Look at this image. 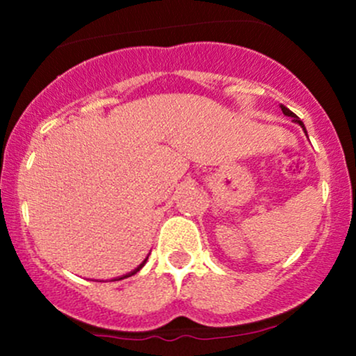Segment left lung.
Instances as JSON below:
<instances>
[{
    "label": "left lung",
    "instance_id": "obj_1",
    "mask_svg": "<svg viewBox=\"0 0 356 356\" xmlns=\"http://www.w3.org/2000/svg\"><path fill=\"white\" fill-rule=\"evenodd\" d=\"M281 110H283V113H284V115L291 117V118H293V122H296V124H300L301 127H303V130H305V132H306V129H305L303 122H301V120H300V118H298V117L295 115V113H293V112H291V110H289V108H286V107H284V105H281Z\"/></svg>",
    "mask_w": 356,
    "mask_h": 356
}]
</instances>
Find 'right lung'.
<instances>
[{
  "mask_svg": "<svg viewBox=\"0 0 356 356\" xmlns=\"http://www.w3.org/2000/svg\"><path fill=\"white\" fill-rule=\"evenodd\" d=\"M145 263H147V259H144V263H142V264H140V266H137L136 269H134V271L127 273V275H124V276H122V277H118V280H124V277H129V276L136 275V273H138V271H140V269H142V268H144V264H145Z\"/></svg>",
  "mask_w": 356,
  "mask_h": 356,
  "instance_id": "right-lung-1",
  "label": "right lung"
}]
</instances>
